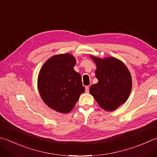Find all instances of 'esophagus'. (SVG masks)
Wrapping results in <instances>:
<instances>
[{"label": "esophagus", "instance_id": "esophagus-1", "mask_svg": "<svg viewBox=\"0 0 157 157\" xmlns=\"http://www.w3.org/2000/svg\"><path fill=\"white\" fill-rule=\"evenodd\" d=\"M85 90H86V93H89V86H86Z\"/></svg>", "mask_w": 157, "mask_h": 157}]
</instances>
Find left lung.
Returning a JSON list of instances; mask_svg holds the SVG:
<instances>
[{
    "label": "left lung",
    "instance_id": "left-lung-1",
    "mask_svg": "<svg viewBox=\"0 0 157 157\" xmlns=\"http://www.w3.org/2000/svg\"><path fill=\"white\" fill-rule=\"evenodd\" d=\"M90 58L96 63L95 75L98 82L90 87V93L101 108L113 111L129 96L132 88L131 73L125 64L116 58Z\"/></svg>",
    "mask_w": 157,
    "mask_h": 157
}]
</instances>
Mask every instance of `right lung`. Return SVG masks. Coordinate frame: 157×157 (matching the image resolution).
Wrapping results in <instances>:
<instances>
[{
	"instance_id": "add662e5",
	"label": "right lung",
	"mask_w": 157,
	"mask_h": 157,
	"mask_svg": "<svg viewBox=\"0 0 157 157\" xmlns=\"http://www.w3.org/2000/svg\"><path fill=\"white\" fill-rule=\"evenodd\" d=\"M75 58L70 54L51 57L38 76V90L43 101L55 111L67 113L75 107L85 90L82 77L73 69Z\"/></svg>"
}]
</instances>
